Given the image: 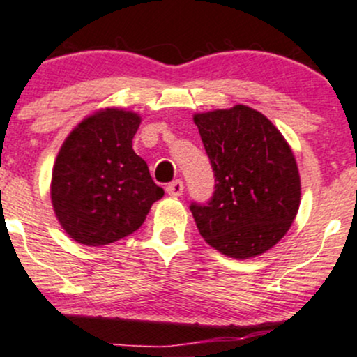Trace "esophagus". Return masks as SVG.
Wrapping results in <instances>:
<instances>
[{
  "label": "esophagus",
  "mask_w": 357,
  "mask_h": 357,
  "mask_svg": "<svg viewBox=\"0 0 357 357\" xmlns=\"http://www.w3.org/2000/svg\"><path fill=\"white\" fill-rule=\"evenodd\" d=\"M183 190H185V185H183L181 179H176V181H172L167 185L166 191L169 197H181L183 195Z\"/></svg>",
  "instance_id": "esophagus-1"
}]
</instances>
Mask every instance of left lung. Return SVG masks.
<instances>
[{
  "label": "left lung",
  "mask_w": 357,
  "mask_h": 357,
  "mask_svg": "<svg viewBox=\"0 0 357 357\" xmlns=\"http://www.w3.org/2000/svg\"><path fill=\"white\" fill-rule=\"evenodd\" d=\"M193 120L215 176L208 202L190 206L199 234L229 257L259 256L283 238L298 213L300 174L291 147L245 105Z\"/></svg>",
  "instance_id": "8db88e82"
}]
</instances>
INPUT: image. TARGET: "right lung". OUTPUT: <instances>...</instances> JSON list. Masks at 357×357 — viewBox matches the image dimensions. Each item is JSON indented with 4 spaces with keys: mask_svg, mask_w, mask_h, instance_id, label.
Here are the masks:
<instances>
[{
    "mask_svg": "<svg viewBox=\"0 0 357 357\" xmlns=\"http://www.w3.org/2000/svg\"><path fill=\"white\" fill-rule=\"evenodd\" d=\"M140 125L134 112L107 108L70 132L52 169L50 198L70 238L107 245L134 234L152 203L162 198L132 139Z\"/></svg>",
    "mask_w": 357,
    "mask_h": 357,
    "instance_id": "1",
    "label": "right lung"
}]
</instances>
